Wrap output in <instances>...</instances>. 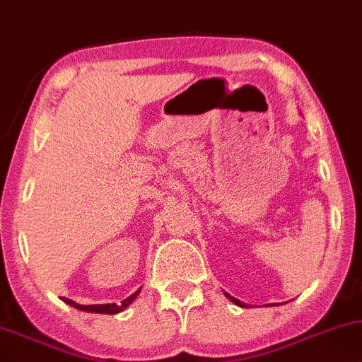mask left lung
<instances>
[{"label":"left lung","mask_w":362,"mask_h":362,"mask_svg":"<svg viewBox=\"0 0 362 362\" xmlns=\"http://www.w3.org/2000/svg\"><path fill=\"white\" fill-rule=\"evenodd\" d=\"M226 294V298H228L230 302H234L235 305H239V307H252V305H249V304H244V302L242 300H239V299H235V298H233V296L230 294H228V293H224ZM267 305H281V304H267Z\"/></svg>","instance_id":"1"}]
</instances>
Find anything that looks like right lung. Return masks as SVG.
<instances>
[{"mask_svg":"<svg viewBox=\"0 0 362 362\" xmlns=\"http://www.w3.org/2000/svg\"><path fill=\"white\" fill-rule=\"evenodd\" d=\"M139 291H141V288H139L138 291H134V293L129 296V298L123 299L120 304H94V305H81V304H76V302L68 299V298H62L63 302H66V304H69L71 307H74V309L78 310H83V312H93V314H109V315H115L118 314V312H123L127 309V307L132 304V302L136 299V296L139 294Z\"/></svg>","mask_w":362,"mask_h":362,"instance_id":"1","label":"right lung"}]
</instances>
